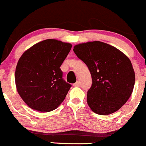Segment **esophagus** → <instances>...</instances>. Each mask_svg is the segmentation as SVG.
Here are the masks:
<instances>
[{"label":"esophagus","instance_id":"esophagus-1","mask_svg":"<svg viewBox=\"0 0 146 146\" xmlns=\"http://www.w3.org/2000/svg\"><path fill=\"white\" fill-rule=\"evenodd\" d=\"M73 86H75V87L80 86V81H77L76 82V83L73 84Z\"/></svg>","mask_w":146,"mask_h":146}]
</instances>
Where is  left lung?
Segmentation results:
<instances>
[{"instance_id": "8db88e82", "label": "left lung", "mask_w": 146, "mask_h": 146, "mask_svg": "<svg viewBox=\"0 0 146 146\" xmlns=\"http://www.w3.org/2000/svg\"><path fill=\"white\" fill-rule=\"evenodd\" d=\"M73 51L89 68L92 84L87 102L92 111L109 115L128 101L133 92L135 73L127 56L100 41L74 46Z\"/></svg>"}]
</instances>
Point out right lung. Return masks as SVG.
<instances>
[{
    "label": "right lung",
    "mask_w": 146,
    "mask_h": 146,
    "mask_svg": "<svg viewBox=\"0 0 146 146\" xmlns=\"http://www.w3.org/2000/svg\"><path fill=\"white\" fill-rule=\"evenodd\" d=\"M72 44L46 39L26 50L17 62L15 85L23 100L41 112L56 110L64 100L71 85L62 78L61 64Z\"/></svg>",
    "instance_id": "1"
}]
</instances>
